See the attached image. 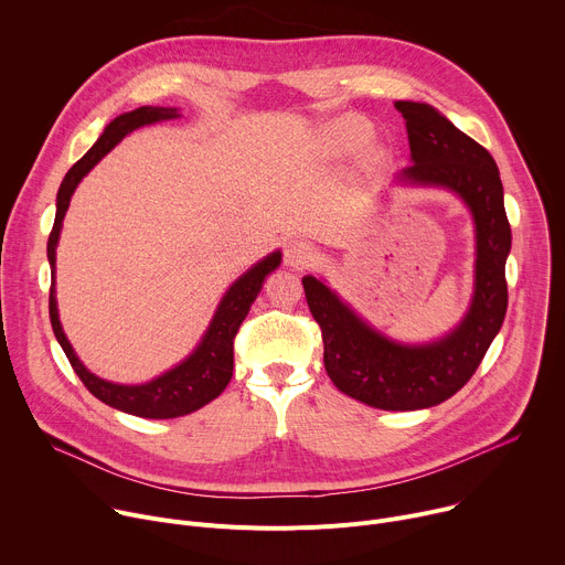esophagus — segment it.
Wrapping results in <instances>:
<instances>
[{"mask_svg": "<svg viewBox=\"0 0 565 565\" xmlns=\"http://www.w3.org/2000/svg\"><path fill=\"white\" fill-rule=\"evenodd\" d=\"M315 257H317V253H315L312 244H308V241H303V238H290L286 244L284 262L290 268H308L315 262Z\"/></svg>", "mask_w": 565, "mask_h": 565, "instance_id": "1", "label": "esophagus"}]
</instances>
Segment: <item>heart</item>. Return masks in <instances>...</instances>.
<instances>
[{
    "label": "heart",
    "instance_id": "1",
    "mask_svg": "<svg viewBox=\"0 0 565 565\" xmlns=\"http://www.w3.org/2000/svg\"><path fill=\"white\" fill-rule=\"evenodd\" d=\"M366 136H369V129L353 118L335 120L327 129V138L335 149H355L366 140Z\"/></svg>",
    "mask_w": 565,
    "mask_h": 565
}]
</instances>
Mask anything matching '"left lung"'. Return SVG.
Returning <instances> with one entry per match:
<instances>
[{"label":"left lung","instance_id":"1","mask_svg":"<svg viewBox=\"0 0 565 565\" xmlns=\"http://www.w3.org/2000/svg\"><path fill=\"white\" fill-rule=\"evenodd\" d=\"M405 118L412 166L395 181L456 194L473 218V292L458 324L423 344L395 342L373 329L335 290L312 275L301 279L308 308L324 340V366L333 384L384 412L440 405L460 391L499 335L508 310L505 262L512 232L503 183L492 153L427 103L397 100Z\"/></svg>","mask_w":565,"mask_h":565}]
</instances>
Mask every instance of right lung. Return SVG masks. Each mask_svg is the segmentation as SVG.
I'll list each match as a JSON object with an SVG mask.
<instances>
[{
    "label": "right lung",
    "instance_id": "add662e5",
    "mask_svg": "<svg viewBox=\"0 0 565 565\" xmlns=\"http://www.w3.org/2000/svg\"><path fill=\"white\" fill-rule=\"evenodd\" d=\"M179 109L174 107H138L134 111L120 114L114 118L103 136L94 142V147L77 160V163L66 172L60 190H57V203H55V223L49 234V244H46V255L51 264V297H49V315H51V327L53 333L66 353L73 371L77 377L83 380V384L98 397L105 405L138 416V418H153V420H163V418H179L188 416L201 407H205L207 402L221 395V391L227 386L234 369V335L241 327V321L246 319L253 301L257 299L266 277L279 268L281 264V253L275 250L262 262H257L250 270L241 275L223 295L218 301L210 327L203 333L201 342L196 349L177 366L166 371L163 375H158L145 384H116L109 380L98 377L92 373L79 358L75 355L71 342L66 340L62 324H60V312H57V299H55V250H57V241L62 232V221L68 210L71 196L75 188L79 185L94 166H98V160L107 156L125 136H129L134 129L153 125L160 120H174L179 118Z\"/></svg>",
    "mask_w": 565,
    "mask_h": 565
}]
</instances>
